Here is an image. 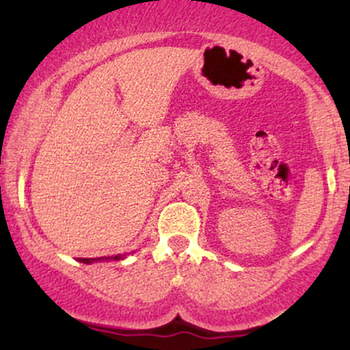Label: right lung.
Listing matches in <instances>:
<instances>
[{"label":"right lung","instance_id":"right-lung-1","mask_svg":"<svg viewBox=\"0 0 350 350\" xmlns=\"http://www.w3.org/2000/svg\"><path fill=\"white\" fill-rule=\"evenodd\" d=\"M124 255H115V256H102V258H79L80 263H94V262H110V260H113V262H118V260H123Z\"/></svg>","mask_w":350,"mask_h":350}]
</instances>
